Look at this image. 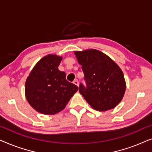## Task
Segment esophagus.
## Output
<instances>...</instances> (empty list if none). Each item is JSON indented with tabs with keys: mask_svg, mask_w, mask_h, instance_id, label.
I'll list each match as a JSON object with an SVG mask.
<instances>
[{
	"mask_svg": "<svg viewBox=\"0 0 152 152\" xmlns=\"http://www.w3.org/2000/svg\"><path fill=\"white\" fill-rule=\"evenodd\" d=\"M73 84H75V85H77V86H79V82L77 80H75V81H73Z\"/></svg>",
	"mask_w": 152,
	"mask_h": 152,
	"instance_id": "1",
	"label": "esophagus"
}]
</instances>
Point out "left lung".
Masks as SVG:
<instances>
[{"instance_id":"obj_1","label":"left lung","mask_w":152,"mask_h":152,"mask_svg":"<svg viewBox=\"0 0 152 152\" xmlns=\"http://www.w3.org/2000/svg\"><path fill=\"white\" fill-rule=\"evenodd\" d=\"M82 66L85 85L80 83L79 91L93 109H113L124 96L126 89L124 75L111 58L97 50L75 53Z\"/></svg>"}]
</instances>
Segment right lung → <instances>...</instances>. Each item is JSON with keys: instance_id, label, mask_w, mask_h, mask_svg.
<instances>
[{"instance_id": "add662e5", "label": "right lung", "mask_w": 152, "mask_h": 152, "mask_svg": "<svg viewBox=\"0 0 152 152\" xmlns=\"http://www.w3.org/2000/svg\"><path fill=\"white\" fill-rule=\"evenodd\" d=\"M62 58L49 55L37 63L27 78L26 97L37 111L53 115L61 111L78 90L66 80V73L58 69Z\"/></svg>"}]
</instances>
